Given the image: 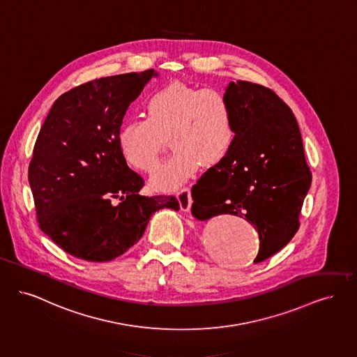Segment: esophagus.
<instances>
[{"label": "esophagus", "instance_id": "obj_1", "mask_svg": "<svg viewBox=\"0 0 357 357\" xmlns=\"http://www.w3.org/2000/svg\"><path fill=\"white\" fill-rule=\"evenodd\" d=\"M176 198L179 200V204H181V208L182 211L188 213L190 211V207H191V194H190V188L188 187H182L181 190L176 191Z\"/></svg>", "mask_w": 357, "mask_h": 357}]
</instances>
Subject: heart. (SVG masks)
Returning <instances> with one entry per match:
<instances>
[{
    "label": "heart",
    "mask_w": 357,
    "mask_h": 357,
    "mask_svg": "<svg viewBox=\"0 0 357 357\" xmlns=\"http://www.w3.org/2000/svg\"><path fill=\"white\" fill-rule=\"evenodd\" d=\"M146 118L126 121L118 146L130 166L153 172L169 137L172 153L153 176V185L172 190L194 172L218 165L235 138V113L229 96L213 87L175 81L153 91L144 100Z\"/></svg>",
    "instance_id": "obj_1"
}]
</instances>
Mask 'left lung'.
Instances as JSON below:
<instances>
[{
  "instance_id": "obj_1",
  "label": "left lung",
  "mask_w": 357,
  "mask_h": 357,
  "mask_svg": "<svg viewBox=\"0 0 357 357\" xmlns=\"http://www.w3.org/2000/svg\"><path fill=\"white\" fill-rule=\"evenodd\" d=\"M235 138L229 154L191 190L198 220L236 215L254 225L260 248L255 263L279 252L299 229L311 187L299 126L292 110L264 86L229 82Z\"/></svg>"
}]
</instances>
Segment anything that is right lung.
<instances>
[{
	"instance_id": "1",
	"label": "right lung",
	"mask_w": 357,
	"mask_h": 357,
	"mask_svg": "<svg viewBox=\"0 0 357 357\" xmlns=\"http://www.w3.org/2000/svg\"><path fill=\"white\" fill-rule=\"evenodd\" d=\"M153 77L150 69L77 86L53 103L40 130L28 175L37 219L73 257L113 260L142 238L155 211L181 208L172 195H141L144 182L118 146L128 105Z\"/></svg>"
}]
</instances>
